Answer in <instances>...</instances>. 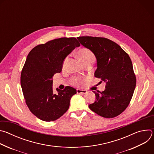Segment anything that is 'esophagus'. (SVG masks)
Here are the masks:
<instances>
[{"mask_svg":"<svg viewBox=\"0 0 154 154\" xmlns=\"http://www.w3.org/2000/svg\"><path fill=\"white\" fill-rule=\"evenodd\" d=\"M77 93L78 94H86V93H87V91L83 90L77 89Z\"/></svg>","mask_w":154,"mask_h":154,"instance_id":"obj_1","label":"esophagus"}]
</instances>
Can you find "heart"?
<instances>
[{
    "mask_svg": "<svg viewBox=\"0 0 154 154\" xmlns=\"http://www.w3.org/2000/svg\"><path fill=\"white\" fill-rule=\"evenodd\" d=\"M78 55L84 64L91 61H94L96 60V57L93 54V52L89 49L85 48H82L79 51ZM68 59L69 58L66 57L64 60L62 64L63 68H64L66 66V65L67 62L68 61ZM84 81H85V79L81 78L79 77H74L71 79V84L77 86L82 85L83 84Z\"/></svg>",
    "mask_w": 154,
    "mask_h": 154,
    "instance_id": "heart-1",
    "label": "heart"
}]
</instances>
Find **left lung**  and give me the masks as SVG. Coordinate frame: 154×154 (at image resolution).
<instances>
[{
	"label": "left lung",
	"instance_id": "left-lung-1",
	"mask_svg": "<svg viewBox=\"0 0 154 154\" xmlns=\"http://www.w3.org/2000/svg\"><path fill=\"white\" fill-rule=\"evenodd\" d=\"M78 40L91 50L97 59L94 76L106 82L105 90L94 91L96 101L89 108L106 118L121 114L129 105L137 79L128 55L116 42L102 37L79 36Z\"/></svg>",
	"mask_w": 154,
	"mask_h": 154
}]
</instances>
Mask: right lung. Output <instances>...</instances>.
Here are the masks:
<instances>
[{
	"label": "right lung",
	"instance_id": "1",
	"mask_svg": "<svg viewBox=\"0 0 154 154\" xmlns=\"http://www.w3.org/2000/svg\"><path fill=\"white\" fill-rule=\"evenodd\" d=\"M80 43L74 38H60L33 48L27 57L20 75V85L30 111L39 119L54 121L69 107L75 89L66 86L63 90H52V77L61 71L64 58Z\"/></svg>",
	"mask_w": 154,
	"mask_h": 154
}]
</instances>
